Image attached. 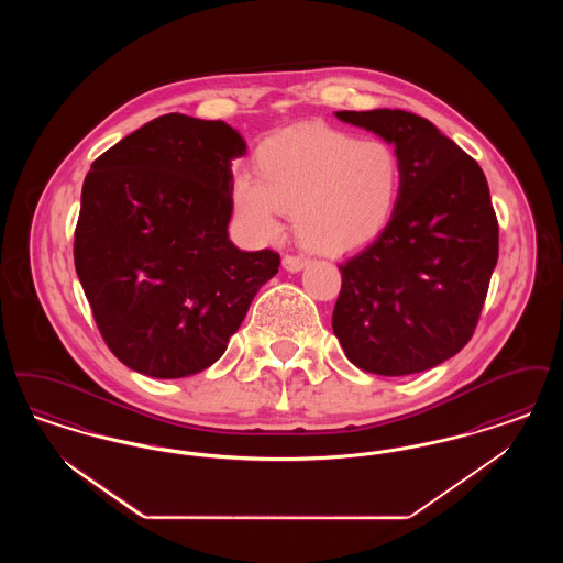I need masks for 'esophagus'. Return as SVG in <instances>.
I'll return each mask as SVG.
<instances>
[{"label":"esophagus","instance_id":"1","mask_svg":"<svg viewBox=\"0 0 563 563\" xmlns=\"http://www.w3.org/2000/svg\"><path fill=\"white\" fill-rule=\"evenodd\" d=\"M308 266V260L306 257H297V255H285L283 257V268L287 272H299Z\"/></svg>","mask_w":563,"mask_h":563}]
</instances>
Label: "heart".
<instances>
[{"label": "heart", "mask_w": 563, "mask_h": 563, "mask_svg": "<svg viewBox=\"0 0 563 563\" xmlns=\"http://www.w3.org/2000/svg\"><path fill=\"white\" fill-rule=\"evenodd\" d=\"M253 175L232 181V207L249 234L272 241L291 211L295 236L322 255L374 242L390 223L402 186L401 158L382 139L303 124L264 139Z\"/></svg>", "instance_id": "1"}]
</instances>
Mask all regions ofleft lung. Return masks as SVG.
I'll return each mask as SVG.
<instances>
[{
    "label": "left lung",
    "mask_w": 563,
    "mask_h": 563,
    "mask_svg": "<svg viewBox=\"0 0 563 563\" xmlns=\"http://www.w3.org/2000/svg\"><path fill=\"white\" fill-rule=\"evenodd\" d=\"M393 143L402 166L386 230L340 264L333 333L367 374L409 375L471 340L498 262V221L482 166L427 118L402 109L335 111Z\"/></svg>",
    "instance_id": "obj_1"
}]
</instances>
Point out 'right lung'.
Segmentation results:
<instances>
[{
    "label": "right lung",
    "instance_id": "right-lung-1",
    "mask_svg": "<svg viewBox=\"0 0 563 563\" xmlns=\"http://www.w3.org/2000/svg\"><path fill=\"white\" fill-rule=\"evenodd\" d=\"M221 120L166 113L92 162L74 262L109 350L161 379L211 367L280 257L230 241L232 161Z\"/></svg>",
    "mask_w": 563,
    "mask_h": 563
}]
</instances>
